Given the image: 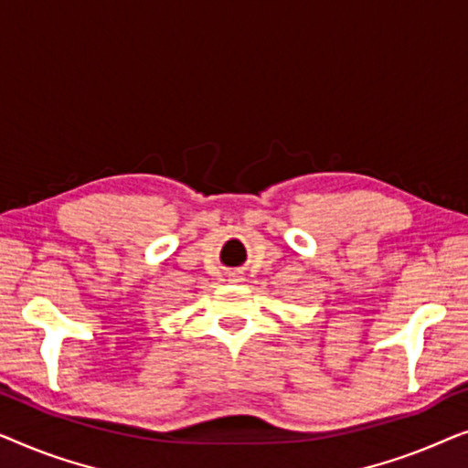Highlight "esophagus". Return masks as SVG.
<instances>
[{
  "label": "esophagus",
  "mask_w": 468,
  "mask_h": 468,
  "mask_svg": "<svg viewBox=\"0 0 468 468\" xmlns=\"http://www.w3.org/2000/svg\"><path fill=\"white\" fill-rule=\"evenodd\" d=\"M229 277H239V274H236V272H232V274H229ZM232 281H239V279H232Z\"/></svg>",
  "instance_id": "obj_1"
}]
</instances>
